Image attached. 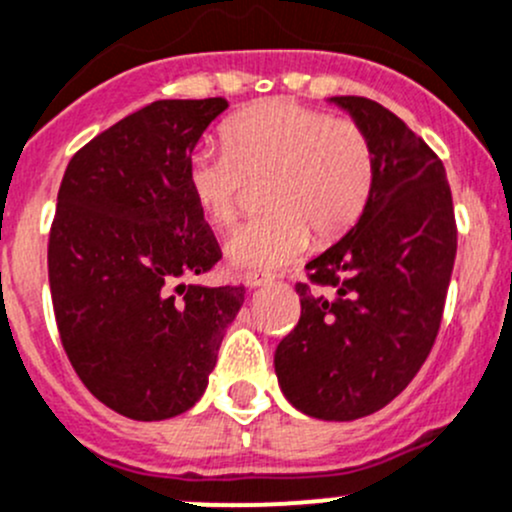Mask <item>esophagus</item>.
Wrapping results in <instances>:
<instances>
[{"label": "esophagus", "mask_w": 512, "mask_h": 512, "mask_svg": "<svg viewBox=\"0 0 512 512\" xmlns=\"http://www.w3.org/2000/svg\"><path fill=\"white\" fill-rule=\"evenodd\" d=\"M240 279H242V284H245V287H250V289L262 287V284L270 282V277H267V274H262V272H245Z\"/></svg>", "instance_id": "1"}]
</instances>
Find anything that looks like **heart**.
Returning a JSON list of instances; mask_svg holds the SVG:
<instances>
[{
    "instance_id": "obj_1",
    "label": "heart",
    "mask_w": 512,
    "mask_h": 512,
    "mask_svg": "<svg viewBox=\"0 0 512 512\" xmlns=\"http://www.w3.org/2000/svg\"><path fill=\"white\" fill-rule=\"evenodd\" d=\"M223 149H196L186 186L203 218L228 228L247 184H260L265 213L225 242L238 272H272L309 247L311 233L331 240L351 228L373 191L375 161L365 129L294 100L272 98L245 107L220 129Z\"/></svg>"
}]
</instances>
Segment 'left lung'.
<instances>
[{"mask_svg": "<svg viewBox=\"0 0 512 512\" xmlns=\"http://www.w3.org/2000/svg\"><path fill=\"white\" fill-rule=\"evenodd\" d=\"M373 147L358 223L306 265L299 324L274 353L284 397L309 417L351 422L383 410L427 360L456 257L444 164L380 102L338 95Z\"/></svg>", "mask_w": 512, "mask_h": 512, "instance_id": "left-lung-1", "label": "left lung"}]
</instances>
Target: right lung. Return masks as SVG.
Here are the masks:
<instances>
[{
	"instance_id": "right-lung-1",
	"label": "right lung",
	"mask_w": 512,
	"mask_h": 512,
	"mask_svg": "<svg viewBox=\"0 0 512 512\" xmlns=\"http://www.w3.org/2000/svg\"><path fill=\"white\" fill-rule=\"evenodd\" d=\"M228 100H157L73 154L48 235L68 360L110 410L159 422L201 400L245 287L186 284L220 260L186 164Z\"/></svg>"
}]
</instances>
